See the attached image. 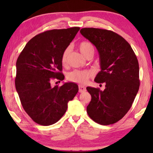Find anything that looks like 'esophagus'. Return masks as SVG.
<instances>
[{
  "label": "esophagus",
  "instance_id": "esophagus-1",
  "mask_svg": "<svg viewBox=\"0 0 153 153\" xmlns=\"http://www.w3.org/2000/svg\"><path fill=\"white\" fill-rule=\"evenodd\" d=\"M86 91V87L81 86V85H79V92L80 93H82V92H84Z\"/></svg>",
  "mask_w": 153,
  "mask_h": 153
}]
</instances>
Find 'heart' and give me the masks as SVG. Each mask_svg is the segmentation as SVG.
I'll return each mask as SVG.
<instances>
[{
	"label": "heart",
	"mask_w": 153,
	"mask_h": 153,
	"mask_svg": "<svg viewBox=\"0 0 153 153\" xmlns=\"http://www.w3.org/2000/svg\"><path fill=\"white\" fill-rule=\"evenodd\" d=\"M79 49L81 53L85 57L87 58L90 55H94V48L92 43L86 41L82 42L79 45ZM69 48H67L63 52L61 57L62 63H66L67 56L69 53ZM93 73L90 70H74L67 74V79L69 81L79 83V84H86L90 77H92Z\"/></svg>",
	"instance_id": "1"
}]
</instances>
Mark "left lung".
Segmentation results:
<instances>
[{"label": "left lung", "instance_id": "left-lung-1", "mask_svg": "<svg viewBox=\"0 0 153 153\" xmlns=\"http://www.w3.org/2000/svg\"><path fill=\"white\" fill-rule=\"evenodd\" d=\"M81 34L97 48L101 70L97 83H105V89L87 87L92 99L86 108L89 117L100 125L113 124L128 113L140 86L139 65L127 41L113 31L85 27Z\"/></svg>", "mask_w": 153, "mask_h": 153}]
</instances>
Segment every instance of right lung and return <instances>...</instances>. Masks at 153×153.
I'll use <instances>...</instances> for the list:
<instances>
[{
	"mask_svg": "<svg viewBox=\"0 0 153 153\" xmlns=\"http://www.w3.org/2000/svg\"><path fill=\"white\" fill-rule=\"evenodd\" d=\"M80 28L52 30L32 38L17 60L15 88L25 112L42 126L55 123L63 117L67 103L78 92L73 82L52 87L53 79L62 81L61 57Z\"/></svg>",
	"mask_w": 153,
	"mask_h": 153,
	"instance_id": "add662e5",
	"label": "right lung"
}]
</instances>
